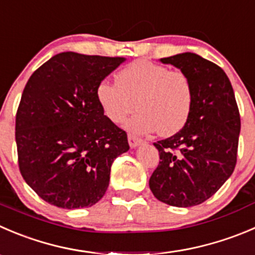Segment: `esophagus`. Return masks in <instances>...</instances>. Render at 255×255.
Wrapping results in <instances>:
<instances>
[{
    "mask_svg": "<svg viewBox=\"0 0 255 255\" xmlns=\"http://www.w3.org/2000/svg\"><path fill=\"white\" fill-rule=\"evenodd\" d=\"M142 142L143 140L140 139V138L135 137V135H133V134H128V143H129L130 148H135L137 145H139Z\"/></svg>",
    "mask_w": 255,
    "mask_h": 255,
    "instance_id": "obj_1",
    "label": "esophagus"
}]
</instances>
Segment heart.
<instances>
[{
  "label": "heart",
  "mask_w": 255,
  "mask_h": 255,
  "mask_svg": "<svg viewBox=\"0 0 255 255\" xmlns=\"http://www.w3.org/2000/svg\"><path fill=\"white\" fill-rule=\"evenodd\" d=\"M116 81H102L96 91L103 113L113 123L125 122L137 105L140 111L127 125L132 132L172 135L187 125L193 87L183 71L137 59L118 71Z\"/></svg>",
  "instance_id": "heart-1"
}]
</instances>
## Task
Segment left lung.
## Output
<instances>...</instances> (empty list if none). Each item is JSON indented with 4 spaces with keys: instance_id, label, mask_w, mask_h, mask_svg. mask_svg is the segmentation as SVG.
<instances>
[{
    "instance_id": "left-lung-1",
    "label": "left lung",
    "mask_w": 255,
    "mask_h": 255,
    "mask_svg": "<svg viewBox=\"0 0 255 255\" xmlns=\"http://www.w3.org/2000/svg\"><path fill=\"white\" fill-rule=\"evenodd\" d=\"M189 77L193 107L187 125L154 143L159 164L149 178L158 201L173 207L203 203L232 175L237 164L241 116L228 76L196 53L160 58Z\"/></svg>"
}]
</instances>
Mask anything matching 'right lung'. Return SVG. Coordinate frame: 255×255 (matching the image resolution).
Wrapping results in <instances>:
<instances>
[{"instance_id":"right-lung-1","label":"right lung","mask_w":255,"mask_h":255,"mask_svg":"<svg viewBox=\"0 0 255 255\" xmlns=\"http://www.w3.org/2000/svg\"><path fill=\"white\" fill-rule=\"evenodd\" d=\"M122 62L62 52L29 77L16 115L18 167L47 203L65 209L96 204L113 160L129 149L127 133L105 116L96 96Z\"/></svg>"}]
</instances>
